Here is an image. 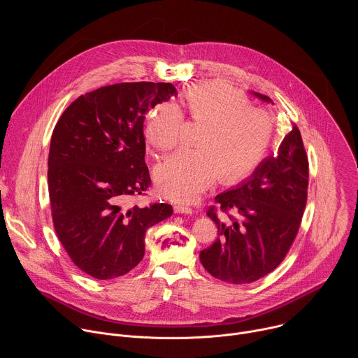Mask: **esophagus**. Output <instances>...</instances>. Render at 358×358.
<instances>
[{
    "label": "esophagus",
    "instance_id": "esophagus-1",
    "mask_svg": "<svg viewBox=\"0 0 358 358\" xmlns=\"http://www.w3.org/2000/svg\"><path fill=\"white\" fill-rule=\"evenodd\" d=\"M174 213L176 214H189L191 215L194 213V210L187 207V206H181V203H177V206H174Z\"/></svg>",
    "mask_w": 358,
    "mask_h": 358
}]
</instances>
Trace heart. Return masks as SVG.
<instances>
[{"instance_id":"obj_1","label":"heart","mask_w":358,"mask_h":358,"mask_svg":"<svg viewBox=\"0 0 358 358\" xmlns=\"http://www.w3.org/2000/svg\"><path fill=\"white\" fill-rule=\"evenodd\" d=\"M181 106L191 122L202 126L195 150H181L155 170L159 192L173 201L198 198L218 177L236 182L257 169L272 141V120L252 109L249 100L222 83H202L185 90ZM184 117L176 105H160L151 113L145 140L156 151H170L184 138Z\"/></svg>"}]
</instances>
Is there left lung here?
I'll return each instance as SVG.
<instances>
[{
    "label": "left lung",
    "mask_w": 358,
    "mask_h": 358,
    "mask_svg": "<svg viewBox=\"0 0 358 358\" xmlns=\"http://www.w3.org/2000/svg\"><path fill=\"white\" fill-rule=\"evenodd\" d=\"M252 94L272 103L265 94ZM308 185L309 162L300 131L293 126L275 157H266L250 177L215 196L221 210H232L236 218L224 222L213 208L208 210L207 215L218 227V238L201 250L202 266L214 278L234 285L255 282L276 269L297 235Z\"/></svg>",
    "instance_id": "obj_1"
}]
</instances>
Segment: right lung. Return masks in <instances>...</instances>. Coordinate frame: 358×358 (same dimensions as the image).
Wrapping results in <instances>:
<instances>
[{
  "mask_svg": "<svg viewBox=\"0 0 358 358\" xmlns=\"http://www.w3.org/2000/svg\"><path fill=\"white\" fill-rule=\"evenodd\" d=\"M177 94L171 83L133 82L79 96L50 138L48 187L57 235L94 279L126 275L144 257L145 231L171 217L170 203L127 207L150 187L144 119Z\"/></svg>",
  "mask_w": 358,
  "mask_h": 358,
  "instance_id": "1",
  "label": "right lung"
}]
</instances>
